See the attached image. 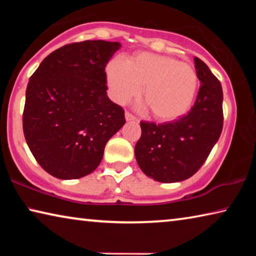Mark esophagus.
I'll return each instance as SVG.
<instances>
[{
    "instance_id": "obj_1",
    "label": "esophagus",
    "mask_w": 256,
    "mask_h": 256,
    "mask_svg": "<svg viewBox=\"0 0 256 256\" xmlns=\"http://www.w3.org/2000/svg\"><path fill=\"white\" fill-rule=\"evenodd\" d=\"M125 118H126V120H128V122H132V120H136V116L131 114L130 112H125Z\"/></svg>"
}]
</instances>
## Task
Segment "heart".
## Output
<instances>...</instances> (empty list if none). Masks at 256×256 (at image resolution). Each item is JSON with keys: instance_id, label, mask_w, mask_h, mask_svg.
<instances>
[{"instance_id": "obj_1", "label": "heart", "mask_w": 256, "mask_h": 256, "mask_svg": "<svg viewBox=\"0 0 256 256\" xmlns=\"http://www.w3.org/2000/svg\"><path fill=\"white\" fill-rule=\"evenodd\" d=\"M112 99L124 104L142 97L154 118L170 122L185 115L192 107L198 88V73L192 66L170 56L136 53L122 62L112 58L106 66Z\"/></svg>"}]
</instances>
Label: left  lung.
I'll use <instances>...</instances> for the list:
<instances>
[{
    "label": "left lung",
    "mask_w": 256,
    "mask_h": 256,
    "mask_svg": "<svg viewBox=\"0 0 256 256\" xmlns=\"http://www.w3.org/2000/svg\"><path fill=\"white\" fill-rule=\"evenodd\" d=\"M201 81L190 110L177 120L156 124L141 120L134 154L146 176L162 183L190 178L200 170L224 126L222 88L206 64L194 58Z\"/></svg>",
    "instance_id": "obj_1"
}]
</instances>
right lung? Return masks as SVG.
I'll return each mask as SVG.
<instances>
[{
  "label": "right lung",
  "mask_w": 256,
  "mask_h": 256,
  "mask_svg": "<svg viewBox=\"0 0 256 256\" xmlns=\"http://www.w3.org/2000/svg\"><path fill=\"white\" fill-rule=\"evenodd\" d=\"M120 47L105 40L64 45L30 76L24 134L37 162L56 178L92 172L107 141L125 124L124 110L106 92L105 68Z\"/></svg>",
  "instance_id": "obj_1"
}]
</instances>
